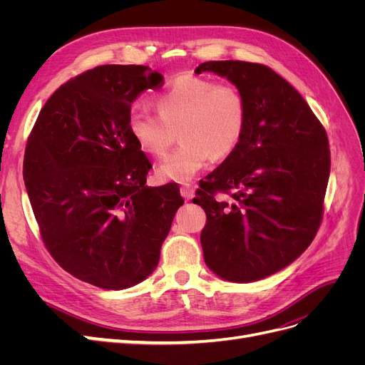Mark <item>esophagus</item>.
<instances>
[{"label":"esophagus","instance_id":"1","mask_svg":"<svg viewBox=\"0 0 365 365\" xmlns=\"http://www.w3.org/2000/svg\"><path fill=\"white\" fill-rule=\"evenodd\" d=\"M180 192H181V196L184 197V200L190 201L195 195V185L193 184H182Z\"/></svg>","mask_w":365,"mask_h":365}]
</instances>
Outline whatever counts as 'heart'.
<instances>
[{
  "mask_svg": "<svg viewBox=\"0 0 365 365\" xmlns=\"http://www.w3.org/2000/svg\"><path fill=\"white\" fill-rule=\"evenodd\" d=\"M155 103L158 114L145 108L130 113L129 130L140 149L155 158L168 155L178 130L182 143L158 165L161 180L190 181L210 157L227 158L244 138L248 108L235 85L182 74L158 94Z\"/></svg>",
  "mask_w": 365,
  "mask_h": 365,
  "instance_id": "heart-1",
  "label": "heart"
}]
</instances>
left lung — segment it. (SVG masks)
<instances>
[{
  "mask_svg": "<svg viewBox=\"0 0 365 365\" xmlns=\"http://www.w3.org/2000/svg\"><path fill=\"white\" fill-rule=\"evenodd\" d=\"M244 94L247 129L236 150L200 181L193 202L207 222L201 245L219 277L248 283L292 263L311 245L330 173L326 129L295 88L267 65L210 61Z\"/></svg>",
  "mask_w": 365,
  "mask_h": 365,
  "instance_id": "obj_1",
  "label": "left lung"
}]
</instances>
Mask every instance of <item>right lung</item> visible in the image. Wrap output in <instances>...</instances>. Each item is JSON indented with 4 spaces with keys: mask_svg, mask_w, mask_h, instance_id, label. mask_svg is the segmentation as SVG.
I'll return each instance as SVG.
<instances>
[{
    "mask_svg": "<svg viewBox=\"0 0 365 365\" xmlns=\"http://www.w3.org/2000/svg\"><path fill=\"white\" fill-rule=\"evenodd\" d=\"M163 76L145 65H101L53 93L33 126L24 182L51 257L102 289L130 288L153 272L178 184L148 187L152 164L129 130L130 105Z\"/></svg>",
    "mask_w": 365,
    "mask_h": 365,
    "instance_id": "obj_1",
    "label": "right lung"
}]
</instances>
